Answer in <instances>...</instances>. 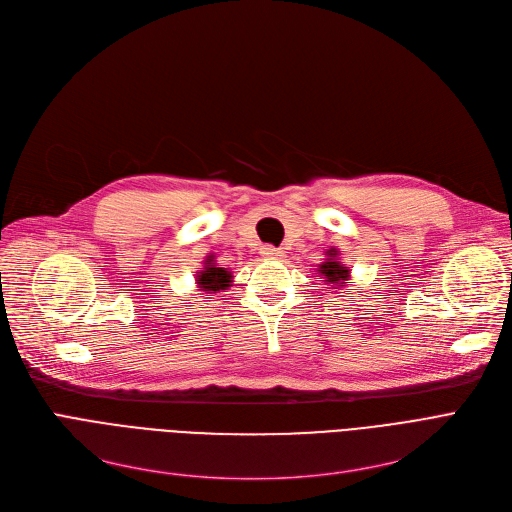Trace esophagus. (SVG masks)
<instances>
[{
	"label": "esophagus",
	"mask_w": 512,
	"mask_h": 512,
	"mask_svg": "<svg viewBox=\"0 0 512 512\" xmlns=\"http://www.w3.org/2000/svg\"><path fill=\"white\" fill-rule=\"evenodd\" d=\"M261 255H263L265 259H282V251L276 249V247H272V245L261 247Z\"/></svg>",
	"instance_id": "34e87169"
}]
</instances>
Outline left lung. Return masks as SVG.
I'll list each match as a JSON object with an SVG mask.
<instances>
[{
    "mask_svg": "<svg viewBox=\"0 0 512 512\" xmlns=\"http://www.w3.org/2000/svg\"><path fill=\"white\" fill-rule=\"evenodd\" d=\"M338 255V251L336 249H330L328 251V261H324L319 265V274L321 276H326L328 280L326 282H330V284H346L344 280H348V270L346 267H342L338 261H334V257Z\"/></svg>",
    "mask_w": 512,
    "mask_h": 512,
    "instance_id": "1",
    "label": "left lung"
}]
</instances>
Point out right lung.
Returning a JSON list of instances; mask_svg holds the SVG:
<instances>
[{
    "label": "right lung",
    "instance_id": "1",
    "mask_svg": "<svg viewBox=\"0 0 512 512\" xmlns=\"http://www.w3.org/2000/svg\"><path fill=\"white\" fill-rule=\"evenodd\" d=\"M213 259H207V265L203 267V272H197V284L201 290H226L232 282L230 272H226V267H215L211 263Z\"/></svg>",
    "mask_w": 512,
    "mask_h": 512
}]
</instances>
